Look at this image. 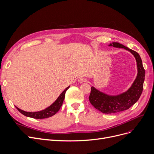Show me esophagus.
I'll use <instances>...</instances> for the list:
<instances>
[{"label":"esophagus","instance_id":"1","mask_svg":"<svg viewBox=\"0 0 154 154\" xmlns=\"http://www.w3.org/2000/svg\"><path fill=\"white\" fill-rule=\"evenodd\" d=\"M86 82V79L85 78H83V77H81L79 78L78 79V82L80 83H84Z\"/></svg>","mask_w":154,"mask_h":154}]
</instances>
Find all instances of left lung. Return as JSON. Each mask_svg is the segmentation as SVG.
Here are the masks:
<instances>
[{"instance_id": "obj_1", "label": "left lung", "mask_w": 154, "mask_h": 154, "mask_svg": "<svg viewBox=\"0 0 154 154\" xmlns=\"http://www.w3.org/2000/svg\"><path fill=\"white\" fill-rule=\"evenodd\" d=\"M109 46L125 49L132 54L137 61V76L130 88L118 95H108L100 91L94 87H91L89 100L91 104L103 113H115L128 109L134 105L141 96L145 79V69L140 55L119 42H112Z\"/></svg>"}]
</instances>
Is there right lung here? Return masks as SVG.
<instances>
[{
	"instance_id": "right-lung-1",
	"label": "right lung",
	"mask_w": 154,
	"mask_h": 154,
	"mask_svg": "<svg viewBox=\"0 0 154 154\" xmlns=\"http://www.w3.org/2000/svg\"><path fill=\"white\" fill-rule=\"evenodd\" d=\"M69 86L67 87L61 94L57 100L54 102V103L46 108L45 109H42L41 111L39 112H28L23 110V109H20L16 106V108L18 109V111L21 113L23 115L28 116V117H31V118L35 119H46L49 118V117L52 116L54 115L58 111L60 110V108L62 106V104L63 103V101L65 97V93L66 91H67V90L69 88Z\"/></svg>"
}]
</instances>
